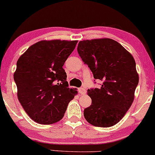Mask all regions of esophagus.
Masks as SVG:
<instances>
[{
    "label": "esophagus",
    "mask_w": 155,
    "mask_h": 155,
    "mask_svg": "<svg viewBox=\"0 0 155 155\" xmlns=\"http://www.w3.org/2000/svg\"><path fill=\"white\" fill-rule=\"evenodd\" d=\"M78 92H79L80 95H85V94H86V90L83 87L78 88Z\"/></svg>",
    "instance_id": "1"
}]
</instances>
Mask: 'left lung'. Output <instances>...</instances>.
<instances>
[{
	"mask_svg": "<svg viewBox=\"0 0 155 155\" xmlns=\"http://www.w3.org/2000/svg\"><path fill=\"white\" fill-rule=\"evenodd\" d=\"M78 52L94 78L102 81L100 88L87 90L92 104L84 110V117L94 126H113L133 102L139 82L133 56L110 38L80 41Z\"/></svg>",
	"mask_w": 155,
	"mask_h": 155,
	"instance_id": "obj_1",
	"label": "left lung"
}]
</instances>
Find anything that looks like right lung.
Segmentation results:
<instances>
[{"instance_id": "right-lung-1", "label": "right lung", "mask_w": 155, "mask_h": 155, "mask_svg": "<svg viewBox=\"0 0 155 155\" xmlns=\"http://www.w3.org/2000/svg\"><path fill=\"white\" fill-rule=\"evenodd\" d=\"M78 41H41L28 48L17 61L14 73L18 98L32 120L51 124L64 117L68 104L77 95L68 87L63 69Z\"/></svg>"}]
</instances>
